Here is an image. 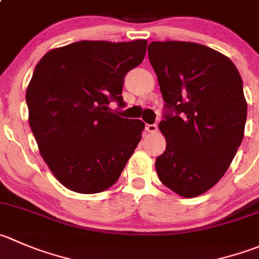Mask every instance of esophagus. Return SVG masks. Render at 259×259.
Masks as SVG:
<instances>
[{"mask_svg":"<svg viewBox=\"0 0 259 259\" xmlns=\"http://www.w3.org/2000/svg\"><path fill=\"white\" fill-rule=\"evenodd\" d=\"M145 130H147L148 133H157V130H158V126L155 124H147L145 125Z\"/></svg>","mask_w":259,"mask_h":259,"instance_id":"obj_1","label":"esophagus"}]
</instances>
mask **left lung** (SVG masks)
Here are the masks:
<instances>
[{
  "instance_id": "1",
  "label": "left lung",
  "mask_w": 259,
  "mask_h": 259,
  "mask_svg": "<svg viewBox=\"0 0 259 259\" xmlns=\"http://www.w3.org/2000/svg\"><path fill=\"white\" fill-rule=\"evenodd\" d=\"M148 55L165 102L158 177L180 196L196 197L219 182L244 137L242 77L229 58L197 42L152 41Z\"/></svg>"
}]
</instances>
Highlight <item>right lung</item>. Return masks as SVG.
<instances>
[{
  "label": "right lung",
  "mask_w": 259,
  "mask_h": 259,
  "mask_svg": "<svg viewBox=\"0 0 259 259\" xmlns=\"http://www.w3.org/2000/svg\"><path fill=\"white\" fill-rule=\"evenodd\" d=\"M147 40L82 41L48 52L26 90L29 124L42 159L64 187H111L142 139L144 122L110 111L122 101L124 77L139 66Z\"/></svg>",
  "instance_id": "obj_1"
}]
</instances>
